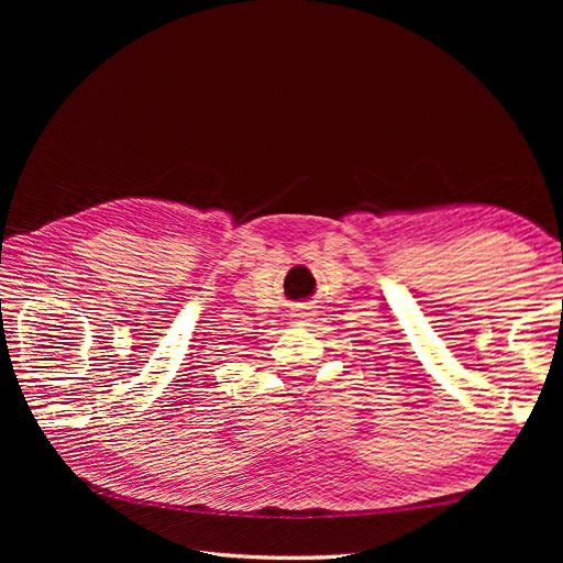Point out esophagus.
Instances as JSON below:
<instances>
[{"label":"esophagus","instance_id":"1","mask_svg":"<svg viewBox=\"0 0 563 563\" xmlns=\"http://www.w3.org/2000/svg\"><path fill=\"white\" fill-rule=\"evenodd\" d=\"M298 317H308V312H298Z\"/></svg>","mask_w":563,"mask_h":563}]
</instances>
